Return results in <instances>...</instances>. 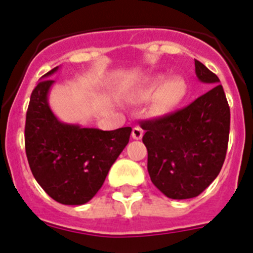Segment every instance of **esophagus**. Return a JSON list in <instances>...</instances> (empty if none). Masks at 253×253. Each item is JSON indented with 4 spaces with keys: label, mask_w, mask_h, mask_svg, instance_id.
I'll list each match as a JSON object with an SVG mask.
<instances>
[{
    "label": "esophagus",
    "mask_w": 253,
    "mask_h": 253,
    "mask_svg": "<svg viewBox=\"0 0 253 253\" xmlns=\"http://www.w3.org/2000/svg\"><path fill=\"white\" fill-rule=\"evenodd\" d=\"M143 135V131L141 127H133L132 128V138L133 140H141Z\"/></svg>",
    "instance_id": "esophagus-1"
}]
</instances>
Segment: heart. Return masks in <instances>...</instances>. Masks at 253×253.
<instances>
[{
    "label": "heart",
    "instance_id": "obj_1",
    "mask_svg": "<svg viewBox=\"0 0 253 253\" xmlns=\"http://www.w3.org/2000/svg\"><path fill=\"white\" fill-rule=\"evenodd\" d=\"M188 90V83L181 77L168 79L165 76H158L147 83L140 95L143 99H154L156 112L168 113L185 99Z\"/></svg>",
    "mask_w": 253,
    "mask_h": 253
}]
</instances>
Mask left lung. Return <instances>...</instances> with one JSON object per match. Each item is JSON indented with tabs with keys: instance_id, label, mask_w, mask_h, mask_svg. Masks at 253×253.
I'll list each match as a JSON object with an SVG mask.
<instances>
[{
	"instance_id": "obj_1",
	"label": "left lung",
	"mask_w": 253,
	"mask_h": 253,
	"mask_svg": "<svg viewBox=\"0 0 253 253\" xmlns=\"http://www.w3.org/2000/svg\"><path fill=\"white\" fill-rule=\"evenodd\" d=\"M195 74L213 88L183 110L141 122L151 181L171 199L198 197L226 159L231 121L226 94L218 77L198 60Z\"/></svg>"
}]
</instances>
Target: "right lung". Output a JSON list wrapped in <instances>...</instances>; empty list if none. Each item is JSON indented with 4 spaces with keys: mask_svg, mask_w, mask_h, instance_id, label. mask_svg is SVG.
<instances>
[{
    "mask_svg": "<svg viewBox=\"0 0 253 253\" xmlns=\"http://www.w3.org/2000/svg\"><path fill=\"white\" fill-rule=\"evenodd\" d=\"M47 72L33 90L26 113L25 147L31 172L49 197L82 206L102 188L111 166L128 143L131 127L102 131L61 122L50 108Z\"/></svg>",
    "mask_w": 253,
    "mask_h": 253,
    "instance_id": "add662e5",
    "label": "right lung"
}]
</instances>
